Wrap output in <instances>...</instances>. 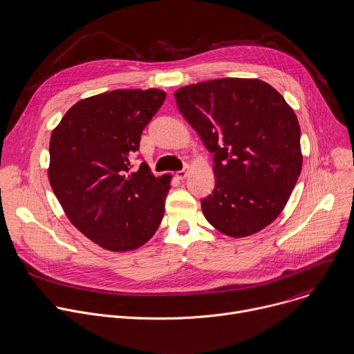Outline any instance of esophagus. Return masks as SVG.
Returning a JSON list of instances; mask_svg holds the SVG:
<instances>
[{
    "instance_id": "1",
    "label": "esophagus",
    "mask_w": 354,
    "mask_h": 354,
    "mask_svg": "<svg viewBox=\"0 0 354 354\" xmlns=\"http://www.w3.org/2000/svg\"><path fill=\"white\" fill-rule=\"evenodd\" d=\"M188 173H189V167L185 166L183 170H178V171L176 173V177H177L178 180H184V178L188 176Z\"/></svg>"
}]
</instances>
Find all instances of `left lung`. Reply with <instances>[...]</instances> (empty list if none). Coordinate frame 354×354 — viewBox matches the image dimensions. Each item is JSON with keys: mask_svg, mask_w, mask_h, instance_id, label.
<instances>
[{"mask_svg": "<svg viewBox=\"0 0 354 354\" xmlns=\"http://www.w3.org/2000/svg\"><path fill=\"white\" fill-rule=\"evenodd\" d=\"M174 97L214 155L215 188L201 201L206 221L237 239L270 225L301 173L300 125L293 109L259 80L199 82L178 89Z\"/></svg>", "mask_w": 354, "mask_h": 354, "instance_id": "left-lung-1", "label": "left lung"}]
</instances>
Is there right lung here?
<instances>
[{"instance_id": "1", "label": "right lung", "mask_w": 354, "mask_h": 354, "mask_svg": "<svg viewBox=\"0 0 354 354\" xmlns=\"http://www.w3.org/2000/svg\"><path fill=\"white\" fill-rule=\"evenodd\" d=\"M166 99L160 89L100 93L71 107L51 133L48 180L65 215L110 251L144 245L158 230L170 176L147 163L132 171L144 128Z\"/></svg>"}]
</instances>
